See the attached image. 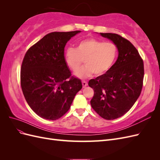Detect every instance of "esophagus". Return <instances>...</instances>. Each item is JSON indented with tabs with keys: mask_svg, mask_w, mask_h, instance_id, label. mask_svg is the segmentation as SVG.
<instances>
[{
	"mask_svg": "<svg viewBox=\"0 0 160 160\" xmlns=\"http://www.w3.org/2000/svg\"><path fill=\"white\" fill-rule=\"evenodd\" d=\"M82 85H83V88H85V87L88 86V83L85 81H82Z\"/></svg>",
	"mask_w": 160,
	"mask_h": 160,
	"instance_id": "34e87169",
	"label": "esophagus"
}]
</instances>
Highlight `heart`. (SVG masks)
<instances>
[{"instance_id":"heart-1","label":"heart","mask_w":160,"mask_h":160,"mask_svg":"<svg viewBox=\"0 0 160 160\" xmlns=\"http://www.w3.org/2000/svg\"><path fill=\"white\" fill-rule=\"evenodd\" d=\"M118 56V48L113 42H105L89 38L77 42V48L68 47L65 51V61L69 68L75 71L85 60L86 65L75 72L80 79L93 73L101 75L113 66Z\"/></svg>"}]
</instances>
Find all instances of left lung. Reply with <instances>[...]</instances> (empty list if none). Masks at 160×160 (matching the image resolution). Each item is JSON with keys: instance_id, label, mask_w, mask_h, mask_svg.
<instances>
[{"instance_id": "1", "label": "left lung", "mask_w": 160, "mask_h": 160, "mask_svg": "<svg viewBox=\"0 0 160 160\" xmlns=\"http://www.w3.org/2000/svg\"><path fill=\"white\" fill-rule=\"evenodd\" d=\"M117 46L118 57L106 73L89 81L94 90L90 103L97 113L105 119L122 117L132 108L141 93L143 62L129 41L115 33H100Z\"/></svg>"}]
</instances>
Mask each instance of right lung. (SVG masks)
<instances>
[{
    "instance_id": "right-lung-1",
    "label": "right lung",
    "mask_w": 160,
    "mask_h": 160,
    "mask_svg": "<svg viewBox=\"0 0 160 160\" xmlns=\"http://www.w3.org/2000/svg\"><path fill=\"white\" fill-rule=\"evenodd\" d=\"M81 31L53 32L32 46L24 57L21 85L31 109L39 117L55 120L67 112L82 88L80 79L71 77L64 55L65 47Z\"/></svg>"
}]
</instances>
